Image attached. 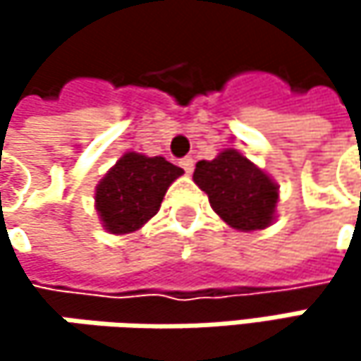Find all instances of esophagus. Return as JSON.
Instances as JSON below:
<instances>
[{
    "label": "esophagus",
    "mask_w": 361,
    "mask_h": 361,
    "mask_svg": "<svg viewBox=\"0 0 361 361\" xmlns=\"http://www.w3.org/2000/svg\"><path fill=\"white\" fill-rule=\"evenodd\" d=\"M180 165L185 173H192V171H194V159H192V157H185V159H181Z\"/></svg>",
    "instance_id": "1"
}]
</instances>
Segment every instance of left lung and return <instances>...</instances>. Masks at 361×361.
Returning <instances> with one entry per match:
<instances>
[{
    "instance_id": "8db88e82",
    "label": "left lung",
    "mask_w": 361,
    "mask_h": 361,
    "mask_svg": "<svg viewBox=\"0 0 361 361\" xmlns=\"http://www.w3.org/2000/svg\"><path fill=\"white\" fill-rule=\"evenodd\" d=\"M194 181L228 226L252 232L274 221L278 183L238 150L230 148L213 161H198Z\"/></svg>"
}]
</instances>
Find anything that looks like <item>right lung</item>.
I'll return each mask as SVG.
<instances>
[{
  "label": "right lung",
  "mask_w": 361,
  "mask_h": 361,
  "mask_svg": "<svg viewBox=\"0 0 361 361\" xmlns=\"http://www.w3.org/2000/svg\"><path fill=\"white\" fill-rule=\"evenodd\" d=\"M183 169L163 157L123 154L96 188V209L110 234L140 230L157 215L167 188Z\"/></svg>",
  "instance_id": "obj_1"
}]
</instances>
